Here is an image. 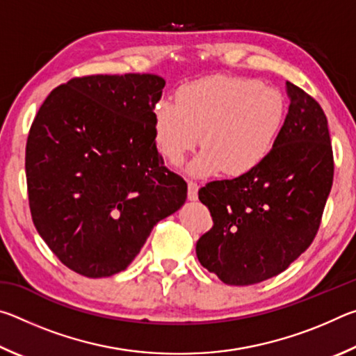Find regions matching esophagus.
<instances>
[{
  "label": "esophagus",
  "instance_id": "esophagus-1",
  "mask_svg": "<svg viewBox=\"0 0 356 356\" xmlns=\"http://www.w3.org/2000/svg\"><path fill=\"white\" fill-rule=\"evenodd\" d=\"M197 190H200V185L196 182L190 180L188 182V200L190 201H196L197 200Z\"/></svg>",
  "mask_w": 356,
  "mask_h": 356
}]
</instances>
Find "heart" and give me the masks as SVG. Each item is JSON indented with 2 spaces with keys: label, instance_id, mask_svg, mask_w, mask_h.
Returning <instances> with one entry per match:
<instances>
[{
  "label": "heart",
  "instance_id": "heart-1",
  "mask_svg": "<svg viewBox=\"0 0 356 356\" xmlns=\"http://www.w3.org/2000/svg\"><path fill=\"white\" fill-rule=\"evenodd\" d=\"M286 113L278 88L246 76H207L180 86L176 102L155 105V143L179 166L201 140L204 150L191 163L193 174L207 176L222 168L227 176H243L267 159Z\"/></svg>",
  "mask_w": 356,
  "mask_h": 356
}]
</instances>
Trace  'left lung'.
<instances>
[{"instance_id":"left-lung-1","label":"left lung","mask_w":356,"mask_h":356,"mask_svg":"<svg viewBox=\"0 0 356 356\" xmlns=\"http://www.w3.org/2000/svg\"><path fill=\"white\" fill-rule=\"evenodd\" d=\"M286 84L291 105L267 159L200 190L213 226L197 240L196 256L229 286L273 278L308 250L333 185L327 116L314 97Z\"/></svg>"}]
</instances>
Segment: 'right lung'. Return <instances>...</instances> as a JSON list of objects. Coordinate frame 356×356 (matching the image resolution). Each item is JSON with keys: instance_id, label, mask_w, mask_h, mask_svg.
<instances>
[{"instance_id": "add662e5", "label": "right lung", "mask_w": 356, "mask_h": 356, "mask_svg": "<svg viewBox=\"0 0 356 356\" xmlns=\"http://www.w3.org/2000/svg\"><path fill=\"white\" fill-rule=\"evenodd\" d=\"M163 88L152 74L76 76L35 114L25 156L29 210L48 248L75 273L122 272L186 200V182L155 144Z\"/></svg>"}]
</instances>
